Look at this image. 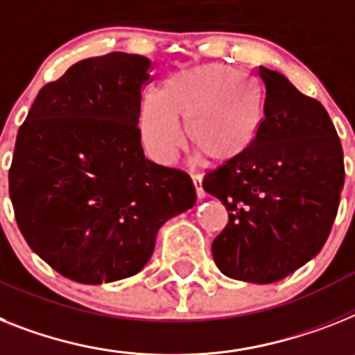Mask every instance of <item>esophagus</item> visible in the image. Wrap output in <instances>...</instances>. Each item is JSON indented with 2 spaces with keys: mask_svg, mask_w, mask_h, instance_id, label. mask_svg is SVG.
I'll use <instances>...</instances> for the list:
<instances>
[{
  "mask_svg": "<svg viewBox=\"0 0 355 355\" xmlns=\"http://www.w3.org/2000/svg\"><path fill=\"white\" fill-rule=\"evenodd\" d=\"M193 186H195V191H196V198L202 200L205 196L204 193V187H202V177L200 175H193Z\"/></svg>",
  "mask_w": 355,
  "mask_h": 355,
  "instance_id": "34e87169",
  "label": "esophagus"
}]
</instances>
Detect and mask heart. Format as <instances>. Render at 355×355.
<instances>
[{
	"label": "heart",
	"mask_w": 355,
	"mask_h": 355,
	"mask_svg": "<svg viewBox=\"0 0 355 355\" xmlns=\"http://www.w3.org/2000/svg\"><path fill=\"white\" fill-rule=\"evenodd\" d=\"M263 119L261 95L225 64L184 68L146 95L139 108V135L146 153L168 166L186 141L205 162L231 164L251 150Z\"/></svg>",
	"instance_id": "b5f03b06"
}]
</instances>
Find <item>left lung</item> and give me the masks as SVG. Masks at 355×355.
<instances>
[{"instance_id":"8db88e82","label":"left lung","mask_w":355,"mask_h":355,"mask_svg":"<svg viewBox=\"0 0 355 355\" xmlns=\"http://www.w3.org/2000/svg\"><path fill=\"white\" fill-rule=\"evenodd\" d=\"M263 121L251 150L204 178L229 222L214 238L225 276L274 284L311 261L329 238L345 184L341 142L327 110L279 71L260 67Z\"/></svg>"}]
</instances>
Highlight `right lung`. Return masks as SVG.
<instances>
[{"instance_id": "obj_1", "label": "right lung", "mask_w": 355, "mask_h": 355, "mask_svg": "<svg viewBox=\"0 0 355 355\" xmlns=\"http://www.w3.org/2000/svg\"><path fill=\"white\" fill-rule=\"evenodd\" d=\"M150 68L135 53L83 59L41 88L17 132L8 191L21 234L79 284L144 269L159 229L196 202L189 175L144 157L139 108Z\"/></svg>"}]
</instances>
